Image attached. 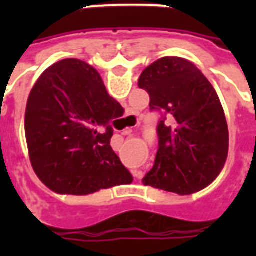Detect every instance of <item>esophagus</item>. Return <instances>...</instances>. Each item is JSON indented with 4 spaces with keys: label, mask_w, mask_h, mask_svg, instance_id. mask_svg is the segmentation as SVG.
<instances>
[{
    "label": "esophagus",
    "mask_w": 256,
    "mask_h": 256,
    "mask_svg": "<svg viewBox=\"0 0 256 256\" xmlns=\"http://www.w3.org/2000/svg\"><path fill=\"white\" fill-rule=\"evenodd\" d=\"M130 133H132L130 130H126V132H124V134H130ZM140 174H141V172H137V170H134V176H136V177H138Z\"/></svg>",
    "instance_id": "34e87169"
}]
</instances>
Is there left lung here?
<instances>
[{
	"label": "left lung",
	"instance_id": "8db88e82",
	"mask_svg": "<svg viewBox=\"0 0 256 256\" xmlns=\"http://www.w3.org/2000/svg\"><path fill=\"white\" fill-rule=\"evenodd\" d=\"M138 88L148 92L150 111L160 114L159 146L144 185L178 194L206 188L229 150L225 112L212 84L188 60L163 58L142 71Z\"/></svg>",
	"mask_w": 256,
	"mask_h": 256
}]
</instances>
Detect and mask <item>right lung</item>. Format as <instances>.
<instances>
[{
	"label": "right lung",
	"instance_id": "1",
	"mask_svg": "<svg viewBox=\"0 0 256 256\" xmlns=\"http://www.w3.org/2000/svg\"><path fill=\"white\" fill-rule=\"evenodd\" d=\"M123 112L88 63L66 58L46 68L26 108V138L38 178L62 194H90L132 182L133 176L111 148L112 120Z\"/></svg>",
	"mask_w": 256,
	"mask_h": 256
}]
</instances>
